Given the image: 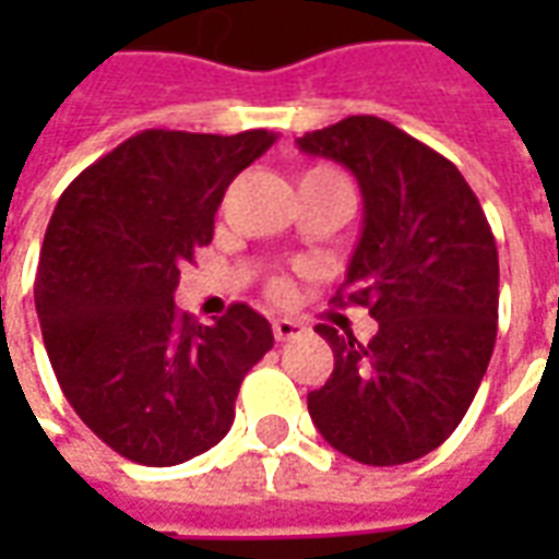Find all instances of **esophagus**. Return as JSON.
Segmentation results:
<instances>
[{"label": "esophagus", "instance_id": "obj_1", "mask_svg": "<svg viewBox=\"0 0 559 559\" xmlns=\"http://www.w3.org/2000/svg\"><path fill=\"white\" fill-rule=\"evenodd\" d=\"M305 332L302 323H296V320H272V335H275V341H293L299 338Z\"/></svg>", "mask_w": 559, "mask_h": 559}]
</instances>
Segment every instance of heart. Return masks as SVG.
Masks as SVG:
<instances>
[{
	"instance_id": "1",
	"label": "heart",
	"mask_w": 559,
	"mask_h": 559,
	"mask_svg": "<svg viewBox=\"0 0 559 559\" xmlns=\"http://www.w3.org/2000/svg\"><path fill=\"white\" fill-rule=\"evenodd\" d=\"M326 179H341L338 173L326 170V167H311V170L305 173L302 176V185L305 182H326ZM269 293L272 296H287L290 293V278L287 275H272V281H269Z\"/></svg>"
}]
</instances>
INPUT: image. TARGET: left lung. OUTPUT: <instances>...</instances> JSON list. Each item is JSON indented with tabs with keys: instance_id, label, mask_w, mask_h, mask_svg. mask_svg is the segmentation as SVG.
I'll return each instance as SVG.
<instances>
[{
	"instance_id": "1",
	"label": "left lung",
	"mask_w": 559,
	"mask_h": 559,
	"mask_svg": "<svg viewBox=\"0 0 559 559\" xmlns=\"http://www.w3.org/2000/svg\"><path fill=\"white\" fill-rule=\"evenodd\" d=\"M344 164L365 200L362 239L332 302L377 320L368 344L320 323L335 368L308 395L317 431L359 464L395 467L455 431L491 362L500 263L467 179L440 152L377 116L296 140Z\"/></svg>"
}]
</instances>
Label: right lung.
I'll return each mask as SVG.
<instances>
[{
	"label": "right lung",
	"instance_id": "right-lung-1",
	"mask_svg": "<svg viewBox=\"0 0 559 559\" xmlns=\"http://www.w3.org/2000/svg\"><path fill=\"white\" fill-rule=\"evenodd\" d=\"M272 143L263 128H148L56 203L35 275L44 347L68 404L128 461L173 467L212 449L245 374L275 344L248 305L203 326L173 302L179 266L212 242L227 185Z\"/></svg>",
	"mask_w": 559,
	"mask_h": 559
}]
</instances>
